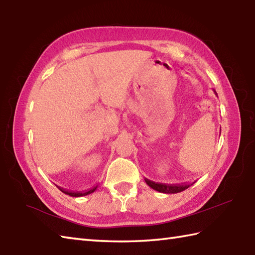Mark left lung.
Returning <instances> with one entry per match:
<instances>
[{
    "label": "left lung",
    "instance_id": "obj_1",
    "mask_svg": "<svg viewBox=\"0 0 255 255\" xmlns=\"http://www.w3.org/2000/svg\"><path fill=\"white\" fill-rule=\"evenodd\" d=\"M214 93L217 95V93ZM146 184L149 186V188L154 189L155 191L160 192V193H166V194H172V193H179V192H182L193 184L194 182H186V183H181V184H166V183H158L154 182V181L148 180L145 178Z\"/></svg>",
    "mask_w": 255,
    "mask_h": 255
}]
</instances>
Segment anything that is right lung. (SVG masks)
I'll list each match as a JSON object with an SVG mask.
<instances>
[{"mask_svg":"<svg viewBox=\"0 0 255 255\" xmlns=\"http://www.w3.org/2000/svg\"><path fill=\"white\" fill-rule=\"evenodd\" d=\"M56 186H58V185H56ZM97 188H98V185H96V186H94V188L89 189V190H85V191H82V192H74V191H69V190H66V189L61 188V186H58V189L60 191H62V192H63V193H65L67 195H71L73 197H81V196L88 195V194L93 193V192H95L96 190H97Z\"/></svg>","mask_w":255,"mask_h":255,"instance_id":"obj_1","label":"right lung"}]
</instances>
